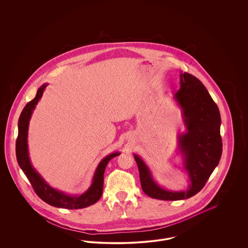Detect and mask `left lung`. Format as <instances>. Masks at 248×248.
<instances>
[{
	"label": "left lung",
	"instance_id": "8db88e82",
	"mask_svg": "<svg viewBox=\"0 0 248 248\" xmlns=\"http://www.w3.org/2000/svg\"><path fill=\"white\" fill-rule=\"evenodd\" d=\"M183 112L187 132L178 137L179 151L184 156V168L189 177L186 190L163 189L154 181L149 167L137 154L143 191L154 199L184 200L198 193L205 185L222 154L220 113L211 95L195 76L180 74V88L174 95Z\"/></svg>",
	"mask_w": 248,
	"mask_h": 248
}]
</instances>
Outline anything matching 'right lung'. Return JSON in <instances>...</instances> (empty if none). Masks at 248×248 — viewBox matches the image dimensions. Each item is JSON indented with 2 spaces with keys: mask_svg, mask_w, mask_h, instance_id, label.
Listing matches in <instances>:
<instances>
[{
  "mask_svg": "<svg viewBox=\"0 0 248 248\" xmlns=\"http://www.w3.org/2000/svg\"><path fill=\"white\" fill-rule=\"evenodd\" d=\"M46 86L47 83H45L38 89L35 97L24 107L18 119V136L16 142L17 163L31 182L36 194L48 204L66 209H80L90 206L99 200L102 195L104 172L108 163L120 154L114 153L109 154L98 164L91 186L81 195H69L63 191H59L50 187L31 165L28 150V130L30 120Z\"/></svg>",
  "mask_w": 248,
  "mask_h": 248,
  "instance_id": "add662e5",
  "label": "right lung"
}]
</instances>
